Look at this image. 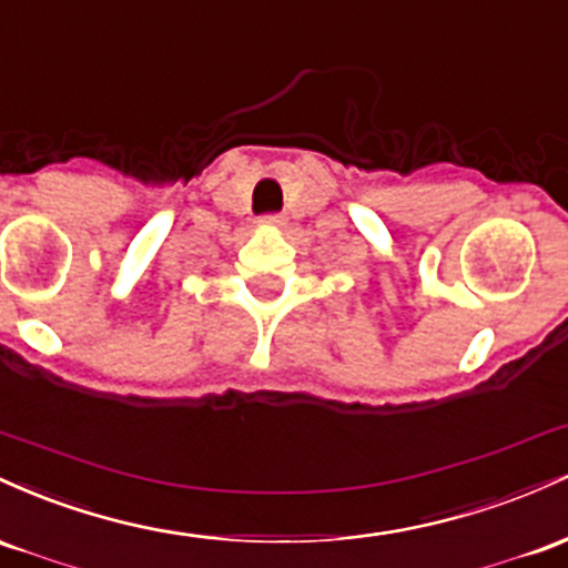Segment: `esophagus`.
<instances>
[{
	"mask_svg": "<svg viewBox=\"0 0 568 568\" xmlns=\"http://www.w3.org/2000/svg\"><path fill=\"white\" fill-rule=\"evenodd\" d=\"M284 216L282 214H265V216H260V225L263 227H284Z\"/></svg>",
	"mask_w": 568,
	"mask_h": 568,
	"instance_id": "esophagus-1",
	"label": "esophagus"
}]
</instances>
